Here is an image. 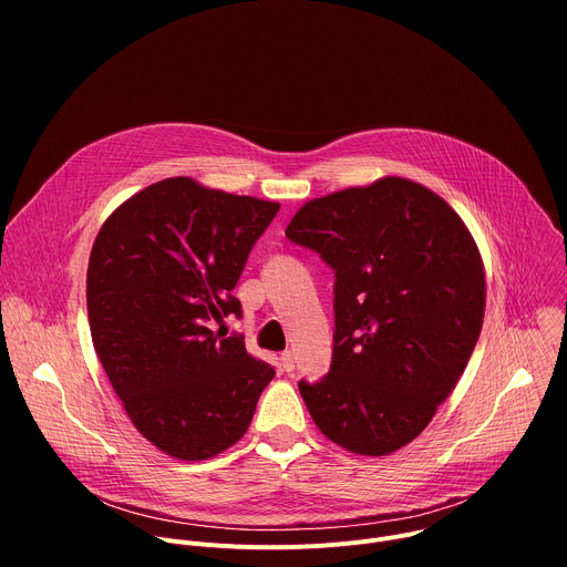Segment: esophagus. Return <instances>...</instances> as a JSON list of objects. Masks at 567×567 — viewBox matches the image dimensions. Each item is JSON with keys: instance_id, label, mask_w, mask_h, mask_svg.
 I'll return each mask as SVG.
<instances>
[{"instance_id": "obj_1", "label": "esophagus", "mask_w": 567, "mask_h": 567, "mask_svg": "<svg viewBox=\"0 0 567 567\" xmlns=\"http://www.w3.org/2000/svg\"><path fill=\"white\" fill-rule=\"evenodd\" d=\"M280 365H282V370L285 372H293V368H296V357H293V352H282V357H280Z\"/></svg>"}]
</instances>
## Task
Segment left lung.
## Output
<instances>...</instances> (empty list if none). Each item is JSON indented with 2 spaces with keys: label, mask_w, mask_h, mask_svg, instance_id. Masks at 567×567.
<instances>
[{
  "label": "left lung",
  "mask_w": 567,
  "mask_h": 567,
  "mask_svg": "<svg viewBox=\"0 0 567 567\" xmlns=\"http://www.w3.org/2000/svg\"><path fill=\"white\" fill-rule=\"evenodd\" d=\"M285 235L334 269L330 372L298 381L320 433L359 455L413 442L477 343L484 271L460 215L385 177L311 199Z\"/></svg>",
  "instance_id": "left-lung-1"
}]
</instances>
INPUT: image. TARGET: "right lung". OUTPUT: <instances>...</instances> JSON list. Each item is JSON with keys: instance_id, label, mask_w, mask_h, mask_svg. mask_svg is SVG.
I'll use <instances>...</instances> for the list:
<instances>
[{"instance_id": "right-lung-1", "label": "right lung", "mask_w": 567, "mask_h": 567, "mask_svg": "<svg viewBox=\"0 0 567 567\" xmlns=\"http://www.w3.org/2000/svg\"><path fill=\"white\" fill-rule=\"evenodd\" d=\"M280 204L188 177L156 182L103 224L87 269L96 354L136 431L164 453L213 457L247 433L276 370L217 322Z\"/></svg>"}]
</instances>
